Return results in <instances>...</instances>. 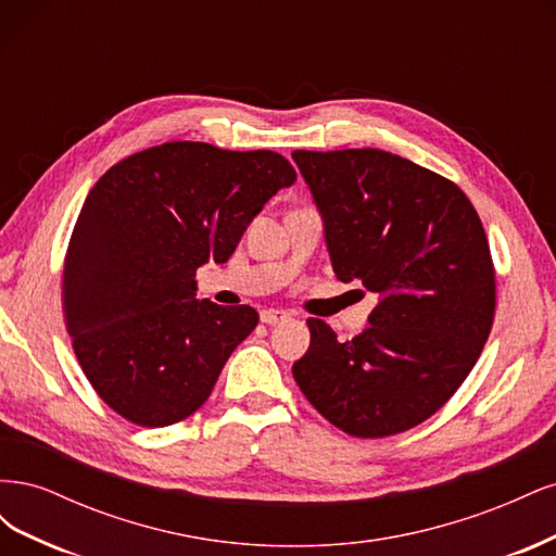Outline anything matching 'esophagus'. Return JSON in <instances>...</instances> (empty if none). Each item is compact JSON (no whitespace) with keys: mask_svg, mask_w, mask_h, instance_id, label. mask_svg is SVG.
<instances>
[{"mask_svg":"<svg viewBox=\"0 0 556 556\" xmlns=\"http://www.w3.org/2000/svg\"><path fill=\"white\" fill-rule=\"evenodd\" d=\"M288 317H290V313L280 311V308H266L260 313V319L264 325H278V323H285Z\"/></svg>","mask_w":556,"mask_h":556,"instance_id":"1","label":"esophagus"}]
</instances>
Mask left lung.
<instances>
[{
	"mask_svg": "<svg viewBox=\"0 0 556 556\" xmlns=\"http://www.w3.org/2000/svg\"><path fill=\"white\" fill-rule=\"evenodd\" d=\"M323 215L339 280L380 296L339 341L308 319L292 376L315 410L357 439H384L443 408L476 366L496 308L480 217L452 180L378 148L294 150Z\"/></svg>",
	"mask_w": 556,
	"mask_h": 556,
	"instance_id": "left-lung-1",
	"label": "left lung"
}]
</instances>
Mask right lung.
Masks as SVG:
<instances>
[{"label":"right lung","mask_w":556,"mask_h":556,"mask_svg":"<svg viewBox=\"0 0 556 556\" xmlns=\"http://www.w3.org/2000/svg\"><path fill=\"white\" fill-rule=\"evenodd\" d=\"M294 180L274 150L199 141L141 150L97 180L66 248L62 308L83 374L117 415L169 427L211 396L260 315L199 301L194 274L227 262Z\"/></svg>","instance_id":"obj_1"}]
</instances>
